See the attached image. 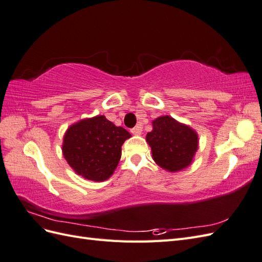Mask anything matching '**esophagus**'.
Masks as SVG:
<instances>
[{
  "label": "esophagus",
  "mask_w": 262,
  "mask_h": 262,
  "mask_svg": "<svg viewBox=\"0 0 262 262\" xmlns=\"http://www.w3.org/2000/svg\"><path fill=\"white\" fill-rule=\"evenodd\" d=\"M142 132V126L141 125H137L134 126L133 129H131V133L133 134V136H140Z\"/></svg>",
  "instance_id": "esophagus-1"
}]
</instances>
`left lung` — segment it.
Returning a JSON list of instances; mask_svg holds the SVG:
<instances>
[{
    "mask_svg": "<svg viewBox=\"0 0 262 262\" xmlns=\"http://www.w3.org/2000/svg\"><path fill=\"white\" fill-rule=\"evenodd\" d=\"M146 134L155 163L168 171H179L191 164L198 149V134L169 116L158 117Z\"/></svg>",
    "mask_w": 262,
    "mask_h": 262,
    "instance_id": "obj_1",
    "label": "left lung"
}]
</instances>
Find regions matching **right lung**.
<instances>
[{
	"mask_svg": "<svg viewBox=\"0 0 262 262\" xmlns=\"http://www.w3.org/2000/svg\"><path fill=\"white\" fill-rule=\"evenodd\" d=\"M131 134L105 116L78 121L68 129L62 152L74 171L85 179L104 181L113 175L121 157V146Z\"/></svg>",
	"mask_w": 262,
	"mask_h": 262,
	"instance_id": "add662e5",
	"label": "right lung"
}]
</instances>
